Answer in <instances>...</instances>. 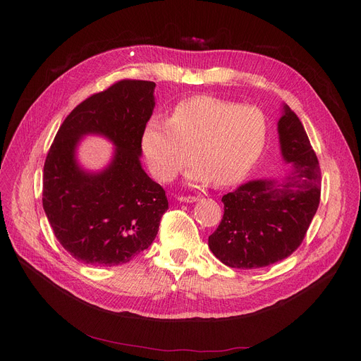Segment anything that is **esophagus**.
<instances>
[{
  "instance_id": "obj_1",
  "label": "esophagus",
  "mask_w": 361,
  "mask_h": 361,
  "mask_svg": "<svg viewBox=\"0 0 361 361\" xmlns=\"http://www.w3.org/2000/svg\"><path fill=\"white\" fill-rule=\"evenodd\" d=\"M180 202H187V203H193V202H196V200H199V197L197 196H178L177 197Z\"/></svg>"
}]
</instances>
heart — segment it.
I'll return each mask as SVG.
<instances>
[{"label": "heart", "mask_w": 361, "mask_h": 361, "mask_svg": "<svg viewBox=\"0 0 361 361\" xmlns=\"http://www.w3.org/2000/svg\"><path fill=\"white\" fill-rule=\"evenodd\" d=\"M267 142L268 120L262 109L211 94L177 102L168 120L152 116L140 135L142 154L159 181H173L192 154L187 178L195 184L214 180L221 187L247 176Z\"/></svg>", "instance_id": "b5f03b06"}]
</instances>
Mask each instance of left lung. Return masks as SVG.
<instances>
[{"label": "left lung", "mask_w": 361, "mask_h": 361, "mask_svg": "<svg viewBox=\"0 0 361 361\" xmlns=\"http://www.w3.org/2000/svg\"><path fill=\"white\" fill-rule=\"evenodd\" d=\"M283 178L252 180L222 196L224 216L209 249L230 268L269 267L294 253L306 237L320 202V168L307 133L283 105L278 123Z\"/></svg>", "instance_id": "1"}]
</instances>
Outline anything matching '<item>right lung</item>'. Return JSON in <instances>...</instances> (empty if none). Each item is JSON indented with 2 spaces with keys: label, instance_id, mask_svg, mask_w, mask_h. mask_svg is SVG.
<instances>
[{
  "label": "right lung",
  "instance_id": "1",
  "mask_svg": "<svg viewBox=\"0 0 361 361\" xmlns=\"http://www.w3.org/2000/svg\"><path fill=\"white\" fill-rule=\"evenodd\" d=\"M154 89V82L126 79L93 93L68 114L49 147L44 211L56 240L83 263H127L158 234L168 200L139 159L142 130L155 106ZM92 132L118 146L99 175L85 173L73 158L80 137Z\"/></svg>",
  "mask_w": 361,
  "mask_h": 361
}]
</instances>
